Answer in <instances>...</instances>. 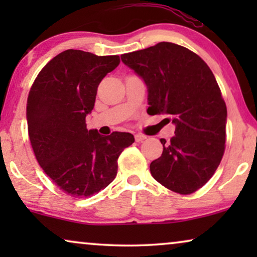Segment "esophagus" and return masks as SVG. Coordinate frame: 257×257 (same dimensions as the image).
<instances>
[{"instance_id": "esophagus-1", "label": "esophagus", "mask_w": 257, "mask_h": 257, "mask_svg": "<svg viewBox=\"0 0 257 257\" xmlns=\"http://www.w3.org/2000/svg\"><path fill=\"white\" fill-rule=\"evenodd\" d=\"M135 138H136V142L137 143H142V142H144V140L147 138V137L145 135H142V133H138V135L135 136Z\"/></svg>"}]
</instances>
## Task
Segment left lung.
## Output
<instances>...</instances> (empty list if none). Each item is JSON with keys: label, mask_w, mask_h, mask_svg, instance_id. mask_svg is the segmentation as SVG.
Returning <instances> with one entry per match:
<instances>
[{"label": "left lung", "mask_w": 257, "mask_h": 257, "mask_svg": "<svg viewBox=\"0 0 257 257\" xmlns=\"http://www.w3.org/2000/svg\"><path fill=\"white\" fill-rule=\"evenodd\" d=\"M147 86V113L170 114L174 137L150 165L152 177L179 194L201 188L224 152L227 107L209 66L181 45L160 42L120 56Z\"/></svg>", "instance_id": "8db88e82"}]
</instances>
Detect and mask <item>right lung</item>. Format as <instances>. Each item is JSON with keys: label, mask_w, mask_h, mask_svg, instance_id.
I'll use <instances>...</instances> for the list:
<instances>
[{"label": "right lung", "mask_w": 257, "mask_h": 257, "mask_svg": "<svg viewBox=\"0 0 257 257\" xmlns=\"http://www.w3.org/2000/svg\"><path fill=\"white\" fill-rule=\"evenodd\" d=\"M120 63L119 56H97L69 49L41 70L27 103L29 139L45 174L66 194L84 198L114 180L118 158L135 143L131 133L101 136L87 130L101 79Z\"/></svg>", "instance_id": "obj_1"}]
</instances>
